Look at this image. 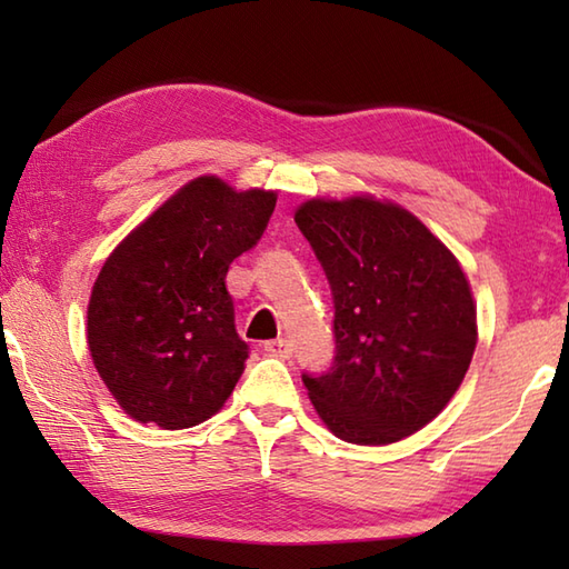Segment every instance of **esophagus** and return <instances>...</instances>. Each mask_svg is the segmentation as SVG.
Segmentation results:
<instances>
[{
  "mask_svg": "<svg viewBox=\"0 0 569 569\" xmlns=\"http://www.w3.org/2000/svg\"><path fill=\"white\" fill-rule=\"evenodd\" d=\"M263 349H266V355L281 357V359H288L293 355V345H291V340H286V337H278V340L266 342Z\"/></svg>",
  "mask_w": 569,
  "mask_h": 569,
  "instance_id": "obj_1",
  "label": "esophagus"
}]
</instances>
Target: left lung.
<instances>
[{
  "label": "left lung",
  "instance_id": "1",
  "mask_svg": "<svg viewBox=\"0 0 569 569\" xmlns=\"http://www.w3.org/2000/svg\"><path fill=\"white\" fill-rule=\"evenodd\" d=\"M296 224L328 276L332 367L303 371L328 428L355 445H389L440 413L477 347L465 271L408 210L371 198L310 200Z\"/></svg>",
  "mask_w": 569,
  "mask_h": 569
}]
</instances>
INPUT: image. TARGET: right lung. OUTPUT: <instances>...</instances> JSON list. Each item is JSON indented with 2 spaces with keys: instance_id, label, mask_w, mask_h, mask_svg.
<instances>
[{
  "instance_id": "1",
  "label": "right lung",
  "mask_w": 569,
  "mask_h": 569,
  "mask_svg": "<svg viewBox=\"0 0 569 569\" xmlns=\"http://www.w3.org/2000/svg\"><path fill=\"white\" fill-rule=\"evenodd\" d=\"M276 192H237L202 176L139 224L94 281L88 345L131 418L163 430L208 420L234 391L249 345L224 278L257 247Z\"/></svg>"
}]
</instances>
